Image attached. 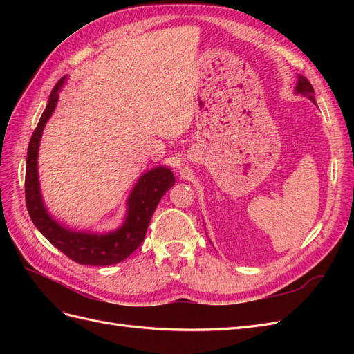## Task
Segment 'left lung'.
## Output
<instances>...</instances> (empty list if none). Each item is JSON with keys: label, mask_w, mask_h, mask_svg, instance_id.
Segmentation results:
<instances>
[{"label": "left lung", "mask_w": 354, "mask_h": 354, "mask_svg": "<svg viewBox=\"0 0 354 354\" xmlns=\"http://www.w3.org/2000/svg\"><path fill=\"white\" fill-rule=\"evenodd\" d=\"M297 93L301 95H306V97H308L313 103H316L315 102V90L312 87V84H310L304 77H299V80H298Z\"/></svg>", "instance_id": "obj_1"}]
</instances>
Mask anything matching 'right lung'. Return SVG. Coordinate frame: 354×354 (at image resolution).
I'll list each match as a JSON object with an SVG mask.
<instances>
[{"label":"right lung","mask_w":354,"mask_h":354,"mask_svg":"<svg viewBox=\"0 0 354 354\" xmlns=\"http://www.w3.org/2000/svg\"><path fill=\"white\" fill-rule=\"evenodd\" d=\"M63 77L51 90L46 111L32 134L28 146L26 174H25V199L26 208L35 227L44 236L75 263L84 266H111L124 261L145 241L149 223L153 216L160 198L176 183L174 174L165 167H158L143 174L133 189L128 199V214L122 227L106 234L80 233L62 227L53 220L42 202L38 183V147L42 130L48 121L59 100Z\"/></svg>","instance_id":"1"}]
</instances>
